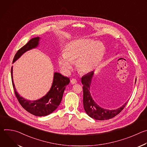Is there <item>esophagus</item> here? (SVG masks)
<instances>
[{"label":"esophagus","mask_w":147,"mask_h":147,"mask_svg":"<svg viewBox=\"0 0 147 147\" xmlns=\"http://www.w3.org/2000/svg\"><path fill=\"white\" fill-rule=\"evenodd\" d=\"M70 81H71V84H76V83H77V80H76V79H74V78L71 79Z\"/></svg>","instance_id":"1"}]
</instances>
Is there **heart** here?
Wrapping results in <instances>:
<instances>
[{"label": "heart", "mask_w": 147, "mask_h": 147, "mask_svg": "<svg viewBox=\"0 0 147 147\" xmlns=\"http://www.w3.org/2000/svg\"><path fill=\"white\" fill-rule=\"evenodd\" d=\"M104 52V45L99 41L85 38L76 39L67 44L64 53L58 59V63L60 69L67 73L76 62L80 73H88L100 63Z\"/></svg>", "instance_id": "b5f03b06"}]
</instances>
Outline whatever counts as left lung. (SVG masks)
I'll list each match as a JSON object with an SVG mask.
<instances>
[{
  "label": "left lung",
  "instance_id": "left-lung-1",
  "mask_svg": "<svg viewBox=\"0 0 147 147\" xmlns=\"http://www.w3.org/2000/svg\"><path fill=\"white\" fill-rule=\"evenodd\" d=\"M94 71L90 72L81 78L83 85V105L86 113L91 117L98 120H105L112 119L118 115L126 105L127 101L116 109H107L100 107L94 101L90 92L92 80ZM135 82H136V78Z\"/></svg>",
  "mask_w": 147,
  "mask_h": 147
}]
</instances>
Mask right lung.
Returning <instances> with one entry per match:
<instances>
[{
	"label": "right lung",
	"instance_id": "add662e5",
	"mask_svg": "<svg viewBox=\"0 0 147 147\" xmlns=\"http://www.w3.org/2000/svg\"><path fill=\"white\" fill-rule=\"evenodd\" d=\"M39 40L40 38L38 36L31 39L26 45L17 51L14 57L13 63L27 51L37 48L39 44ZM11 74L13 89L19 103L27 112L36 116H45L54 112L60 105L66 87L70 82L68 77L55 72L52 86L47 94L39 99L30 100L20 96L16 91L13 81V66Z\"/></svg>",
	"mask_w": 147,
	"mask_h": 147
}]
</instances>
